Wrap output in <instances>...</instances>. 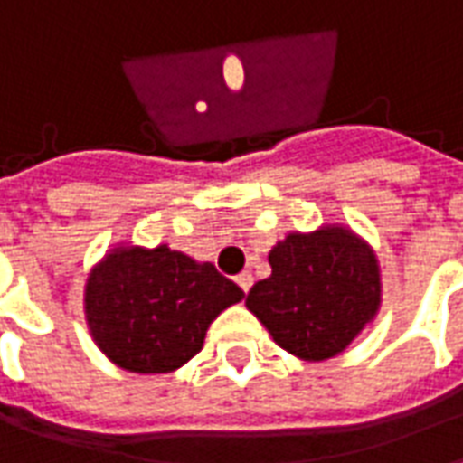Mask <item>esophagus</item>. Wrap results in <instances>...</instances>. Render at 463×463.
Returning a JSON list of instances; mask_svg holds the SVG:
<instances>
[{
  "label": "esophagus",
  "mask_w": 463,
  "mask_h": 463,
  "mask_svg": "<svg viewBox=\"0 0 463 463\" xmlns=\"http://www.w3.org/2000/svg\"><path fill=\"white\" fill-rule=\"evenodd\" d=\"M235 282H238V285H241V290L248 295V292H250V288H252V275H250V272H241V275L235 278Z\"/></svg>",
  "instance_id": "obj_1"
}]
</instances>
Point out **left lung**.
Returning a JSON list of instances; mask_svg holds the SVG:
<instances>
[{"instance_id":"8db88e82","label":"left lung","mask_w":463,"mask_h":463,"mask_svg":"<svg viewBox=\"0 0 463 463\" xmlns=\"http://www.w3.org/2000/svg\"><path fill=\"white\" fill-rule=\"evenodd\" d=\"M268 260L272 275L252 285L245 305L295 357H337L379 312L377 255L349 228L290 232Z\"/></svg>"}]
</instances>
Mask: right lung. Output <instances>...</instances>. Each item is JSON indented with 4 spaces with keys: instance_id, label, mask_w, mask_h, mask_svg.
I'll use <instances>...</instances> for the list:
<instances>
[{
    "instance_id": "right-lung-1",
    "label": "right lung",
    "mask_w": 463,
    "mask_h": 463,
    "mask_svg": "<svg viewBox=\"0 0 463 463\" xmlns=\"http://www.w3.org/2000/svg\"><path fill=\"white\" fill-rule=\"evenodd\" d=\"M242 298L211 262L168 245H118L86 280V325L114 364L165 374L195 357L211 322Z\"/></svg>"
}]
</instances>
